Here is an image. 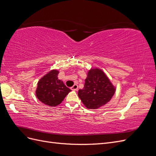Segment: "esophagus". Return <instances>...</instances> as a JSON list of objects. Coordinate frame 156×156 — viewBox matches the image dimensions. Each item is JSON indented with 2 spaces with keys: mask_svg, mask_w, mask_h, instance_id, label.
<instances>
[{
  "mask_svg": "<svg viewBox=\"0 0 156 156\" xmlns=\"http://www.w3.org/2000/svg\"><path fill=\"white\" fill-rule=\"evenodd\" d=\"M71 89H72V90H78V85L76 84H75L72 87H71Z\"/></svg>",
  "mask_w": 156,
  "mask_h": 156,
  "instance_id": "esophagus-1",
  "label": "esophagus"
}]
</instances>
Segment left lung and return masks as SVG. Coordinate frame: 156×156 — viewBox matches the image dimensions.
Returning <instances> with one entry per match:
<instances>
[{
    "label": "left lung",
    "mask_w": 156,
    "mask_h": 156,
    "mask_svg": "<svg viewBox=\"0 0 156 156\" xmlns=\"http://www.w3.org/2000/svg\"><path fill=\"white\" fill-rule=\"evenodd\" d=\"M115 92V88L102 70L94 68L88 71L84 88L78 91V96L89 109L96 108L109 101Z\"/></svg>",
    "instance_id": "1"
}]
</instances>
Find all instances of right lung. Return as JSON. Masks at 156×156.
Masks as SVG:
<instances>
[{
    "label": "right lung",
    "mask_w": 156,
    "mask_h": 156,
    "mask_svg": "<svg viewBox=\"0 0 156 156\" xmlns=\"http://www.w3.org/2000/svg\"><path fill=\"white\" fill-rule=\"evenodd\" d=\"M58 71L51 70L37 83L36 91L38 100L44 104L55 107L61 103L71 90L58 79Z\"/></svg>",
    "instance_id": "right-lung-1"
}]
</instances>
